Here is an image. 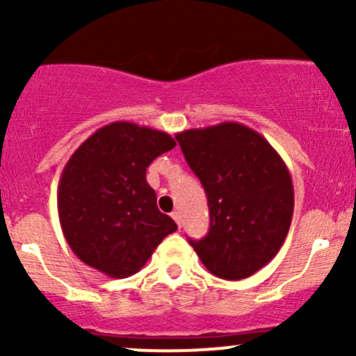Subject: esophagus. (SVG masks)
<instances>
[{
  "mask_svg": "<svg viewBox=\"0 0 356 356\" xmlns=\"http://www.w3.org/2000/svg\"><path fill=\"white\" fill-rule=\"evenodd\" d=\"M172 218H174L175 224H177L179 227H181V213H179V211H172Z\"/></svg>",
  "mask_w": 356,
  "mask_h": 356,
  "instance_id": "obj_1",
  "label": "esophagus"
}]
</instances>
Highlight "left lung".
<instances>
[{
	"label": "left lung",
	"instance_id": "obj_1",
	"mask_svg": "<svg viewBox=\"0 0 356 356\" xmlns=\"http://www.w3.org/2000/svg\"><path fill=\"white\" fill-rule=\"evenodd\" d=\"M175 138L210 210L208 234L189 243L217 277H250L288 236L294 191L284 160L264 136L238 122L189 129Z\"/></svg>",
	"mask_w": 356,
	"mask_h": 356
}]
</instances>
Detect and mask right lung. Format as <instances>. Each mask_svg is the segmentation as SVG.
<instances>
[{"instance_id": "obj_1", "label": "right lung", "mask_w": 356, "mask_h": 356, "mask_svg": "<svg viewBox=\"0 0 356 356\" xmlns=\"http://www.w3.org/2000/svg\"><path fill=\"white\" fill-rule=\"evenodd\" d=\"M174 146L167 132L113 122L75 149L60 177L58 217L79 260L108 277H131L177 231L146 182L148 165Z\"/></svg>"}]
</instances>
